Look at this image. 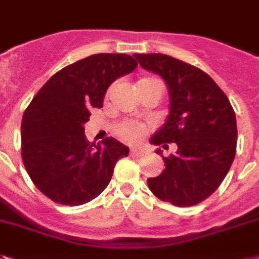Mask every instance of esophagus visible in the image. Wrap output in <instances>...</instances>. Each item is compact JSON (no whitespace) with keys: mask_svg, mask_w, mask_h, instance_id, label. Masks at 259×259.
Returning <instances> with one entry per match:
<instances>
[{"mask_svg":"<svg viewBox=\"0 0 259 259\" xmlns=\"http://www.w3.org/2000/svg\"><path fill=\"white\" fill-rule=\"evenodd\" d=\"M130 153H132V155H141L144 154V149H132Z\"/></svg>","mask_w":259,"mask_h":259,"instance_id":"obj_1","label":"esophagus"}]
</instances>
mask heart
I'll return each instance as SVG.
<instances>
[{"label":"heart","instance_id":"b5f03b06","mask_svg":"<svg viewBox=\"0 0 259 259\" xmlns=\"http://www.w3.org/2000/svg\"><path fill=\"white\" fill-rule=\"evenodd\" d=\"M144 86L161 88V83L154 78H141L140 81L137 82L136 89L137 88H144ZM146 132H148L146 126L140 122H134V121H126V122L119 123L117 126V134H118L119 138L125 141V142H129V144H137L138 141L142 140V137L146 134Z\"/></svg>","mask_w":259,"mask_h":259}]
</instances>
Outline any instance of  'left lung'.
Returning a JSON list of instances; mask_svg holds the SVG:
<instances>
[{
  "instance_id": "obj_1",
  "label": "left lung",
  "mask_w": 259,
  "mask_h": 259,
  "mask_svg": "<svg viewBox=\"0 0 259 259\" xmlns=\"http://www.w3.org/2000/svg\"><path fill=\"white\" fill-rule=\"evenodd\" d=\"M140 65L161 75L170 94V113L150 142L177 145L163 157L165 170L148 178L151 193L174 206L205 201L226 177L235 157L237 121L230 101L209 74L165 54H134Z\"/></svg>"
}]
</instances>
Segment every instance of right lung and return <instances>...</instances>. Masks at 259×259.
<instances>
[{
    "mask_svg": "<svg viewBox=\"0 0 259 259\" xmlns=\"http://www.w3.org/2000/svg\"><path fill=\"white\" fill-rule=\"evenodd\" d=\"M137 65L127 54H93L57 71L31 100L21 123V154L48 198L68 206L90 202L106 189L117 161L129 155L113 137L89 142L83 125L92 109L102 108L109 86Z\"/></svg>",
    "mask_w": 259,
    "mask_h": 259,
    "instance_id": "1",
    "label": "right lung"
}]
</instances>
